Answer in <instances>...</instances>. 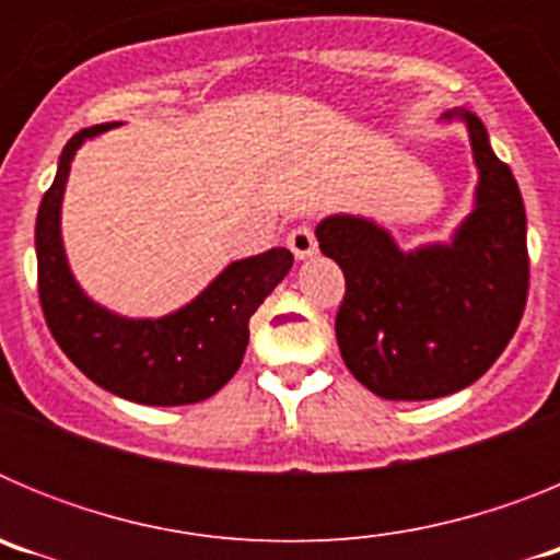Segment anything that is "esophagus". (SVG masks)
I'll return each mask as SVG.
<instances>
[{
  "label": "esophagus",
  "mask_w": 560,
  "mask_h": 560,
  "mask_svg": "<svg viewBox=\"0 0 560 560\" xmlns=\"http://www.w3.org/2000/svg\"><path fill=\"white\" fill-rule=\"evenodd\" d=\"M285 244L294 252L296 260H305V257H311L316 252V237L311 232V226H296V230H291L289 237H285Z\"/></svg>",
  "instance_id": "34e87169"
}]
</instances>
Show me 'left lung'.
<instances>
[{"label":"left lung","mask_w":560,"mask_h":560,"mask_svg":"<svg viewBox=\"0 0 560 560\" xmlns=\"http://www.w3.org/2000/svg\"><path fill=\"white\" fill-rule=\"evenodd\" d=\"M479 171L474 210L448 244L404 252L384 226L330 215L316 226L323 255L345 275L336 341L355 381L387 400L443 398L502 355L530 285L527 215L511 167L477 114L457 108Z\"/></svg>","instance_id":"8db88e82"}]
</instances>
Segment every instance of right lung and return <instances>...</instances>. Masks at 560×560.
Instances as JSON below:
<instances>
[{
  "instance_id": "add662e5",
  "label": "right lung",
  "mask_w": 560,
  "mask_h": 560,
  "mask_svg": "<svg viewBox=\"0 0 560 560\" xmlns=\"http://www.w3.org/2000/svg\"><path fill=\"white\" fill-rule=\"evenodd\" d=\"M120 122L78 131L63 145L56 182L36 219L38 296L49 334L69 361L112 395L148 407H185L219 393L237 373L249 345V316L289 275L283 246L226 266L185 308L160 319H128L89 300L67 264L61 201L69 165L86 140Z\"/></svg>"
}]
</instances>
